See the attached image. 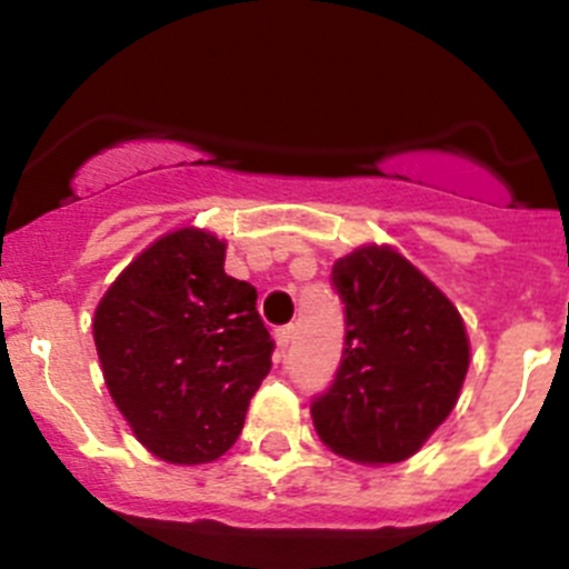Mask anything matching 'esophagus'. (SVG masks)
I'll return each instance as SVG.
<instances>
[{
  "instance_id": "1",
  "label": "esophagus",
  "mask_w": 569,
  "mask_h": 569,
  "mask_svg": "<svg viewBox=\"0 0 569 569\" xmlns=\"http://www.w3.org/2000/svg\"><path fill=\"white\" fill-rule=\"evenodd\" d=\"M276 345H279V350L284 353L288 350V345L293 341V325H284V328H276Z\"/></svg>"
}]
</instances>
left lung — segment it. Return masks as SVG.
<instances>
[{
    "label": "left lung",
    "mask_w": 569,
    "mask_h": 569,
    "mask_svg": "<svg viewBox=\"0 0 569 569\" xmlns=\"http://www.w3.org/2000/svg\"><path fill=\"white\" fill-rule=\"evenodd\" d=\"M345 350L310 401L319 439L345 459L396 465L450 416L470 365L465 321L445 293L390 248H359L333 264Z\"/></svg>",
    "instance_id": "obj_1"
}]
</instances>
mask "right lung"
I'll return each mask as SVG.
<instances>
[{
  "mask_svg": "<svg viewBox=\"0 0 569 569\" xmlns=\"http://www.w3.org/2000/svg\"><path fill=\"white\" fill-rule=\"evenodd\" d=\"M93 339L116 407L170 465L228 453L276 347L253 284L224 273V241L193 228L130 261L99 301Z\"/></svg>",
  "mask_w": 569,
  "mask_h": 569,
  "instance_id": "right-lung-1",
  "label": "right lung"
}]
</instances>
